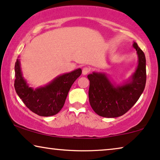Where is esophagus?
<instances>
[{"instance_id": "obj_1", "label": "esophagus", "mask_w": 160, "mask_h": 160, "mask_svg": "<svg viewBox=\"0 0 160 160\" xmlns=\"http://www.w3.org/2000/svg\"><path fill=\"white\" fill-rule=\"evenodd\" d=\"M90 71H91V69L89 68L85 67L82 70V74L83 75H87V74H88L89 72H90Z\"/></svg>"}]
</instances>
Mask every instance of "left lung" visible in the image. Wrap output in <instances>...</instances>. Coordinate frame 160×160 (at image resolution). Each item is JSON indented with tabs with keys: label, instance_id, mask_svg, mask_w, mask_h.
<instances>
[{
	"label": "left lung",
	"instance_id": "8db88e82",
	"mask_svg": "<svg viewBox=\"0 0 160 160\" xmlns=\"http://www.w3.org/2000/svg\"><path fill=\"white\" fill-rule=\"evenodd\" d=\"M133 47L138 57V65L128 82L115 86L105 73L89 74V100L93 111L100 117L115 118L128 112L135 104L146 86V57L135 42Z\"/></svg>",
	"mask_w": 160,
	"mask_h": 160
}]
</instances>
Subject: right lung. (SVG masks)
<instances>
[{"label":"right lung","instance_id":"1","mask_svg":"<svg viewBox=\"0 0 160 160\" xmlns=\"http://www.w3.org/2000/svg\"><path fill=\"white\" fill-rule=\"evenodd\" d=\"M14 71V88L17 95L30 111L41 117L55 115L62 109L72 84L82 74V69H76L58 76L44 87L34 89L24 79L18 59Z\"/></svg>","mask_w":160,"mask_h":160}]
</instances>
